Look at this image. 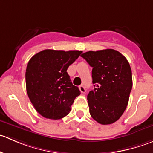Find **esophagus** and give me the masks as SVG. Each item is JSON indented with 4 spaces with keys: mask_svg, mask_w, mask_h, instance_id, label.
Returning <instances> with one entry per match:
<instances>
[{
    "mask_svg": "<svg viewBox=\"0 0 153 153\" xmlns=\"http://www.w3.org/2000/svg\"><path fill=\"white\" fill-rule=\"evenodd\" d=\"M79 89H80V91L82 92V93H85L86 92V88L84 87L83 85H81L79 86Z\"/></svg>",
    "mask_w": 153,
    "mask_h": 153,
    "instance_id": "esophagus-1",
    "label": "esophagus"
}]
</instances>
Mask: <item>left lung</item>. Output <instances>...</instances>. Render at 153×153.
<instances>
[{"label":"left lung","mask_w":153,"mask_h":153,"mask_svg":"<svg viewBox=\"0 0 153 153\" xmlns=\"http://www.w3.org/2000/svg\"><path fill=\"white\" fill-rule=\"evenodd\" d=\"M92 67L93 90L87 95L89 113L101 124L118 121L126 109L132 86V70L122 54L112 49L81 55Z\"/></svg>","instance_id":"8db88e82"}]
</instances>
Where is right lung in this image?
Wrapping results in <instances>:
<instances>
[{
  "label": "right lung",
  "instance_id": "add662e5",
  "mask_svg": "<svg viewBox=\"0 0 153 153\" xmlns=\"http://www.w3.org/2000/svg\"><path fill=\"white\" fill-rule=\"evenodd\" d=\"M81 53L78 50L45 49L29 60L26 69L27 92L35 109L44 118H64L81 94L67 70Z\"/></svg>",
  "mask_w": 153,
  "mask_h": 153
}]
</instances>
